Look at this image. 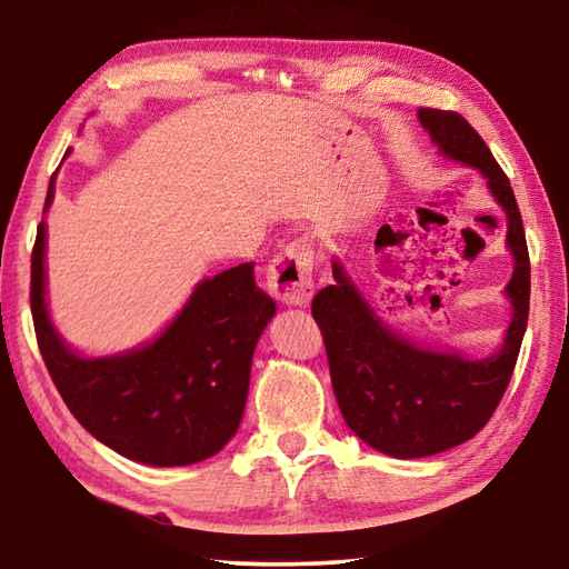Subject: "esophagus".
Instances as JSON below:
<instances>
[{
    "instance_id": "34e87169",
    "label": "esophagus",
    "mask_w": 569,
    "mask_h": 569,
    "mask_svg": "<svg viewBox=\"0 0 569 569\" xmlns=\"http://www.w3.org/2000/svg\"><path fill=\"white\" fill-rule=\"evenodd\" d=\"M268 288L286 306H306L313 296V246L298 238L268 266Z\"/></svg>"
}]
</instances>
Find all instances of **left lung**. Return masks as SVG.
<instances>
[{"instance_id":"left-lung-1","label":"left lung","mask_w":569,"mask_h":569,"mask_svg":"<svg viewBox=\"0 0 569 569\" xmlns=\"http://www.w3.org/2000/svg\"><path fill=\"white\" fill-rule=\"evenodd\" d=\"M419 122L447 158L487 178L507 213L515 273L505 293L512 303V321L502 349L487 359L423 349L389 329L343 266L333 261L336 283L316 293L311 313L323 333L336 401L356 437L397 459L439 455L479 435L512 379L529 316V253L509 178L459 112L421 108Z\"/></svg>"}]
</instances>
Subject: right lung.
<instances>
[{
	"mask_svg": "<svg viewBox=\"0 0 569 569\" xmlns=\"http://www.w3.org/2000/svg\"><path fill=\"white\" fill-rule=\"evenodd\" d=\"M54 198L47 188L44 210ZM44 223L32 250L37 343L72 417L104 447L150 467H186L218 455L243 419L250 361L276 303L253 263L206 278L156 341L88 359L54 331L44 301Z\"/></svg>",
	"mask_w": 569,
	"mask_h": 569,
	"instance_id": "add662e5",
	"label": "right lung"
}]
</instances>
